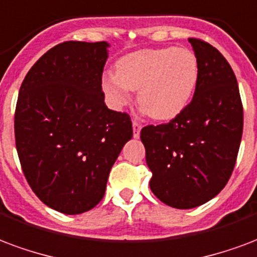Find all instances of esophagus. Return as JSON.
<instances>
[{"mask_svg": "<svg viewBox=\"0 0 257 257\" xmlns=\"http://www.w3.org/2000/svg\"><path fill=\"white\" fill-rule=\"evenodd\" d=\"M132 128H134V138L138 139L140 136V131H142V125L138 122V121H134L132 122Z\"/></svg>", "mask_w": 257, "mask_h": 257, "instance_id": "1", "label": "esophagus"}]
</instances>
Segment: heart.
I'll use <instances>...</instances> for the list:
<instances>
[{
  "label": "heart",
  "mask_w": 257,
  "mask_h": 257,
  "mask_svg": "<svg viewBox=\"0 0 257 257\" xmlns=\"http://www.w3.org/2000/svg\"><path fill=\"white\" fill-rule=\"evenodd\" d=\"M199 60L187 47L146 49L122 57L115 75L102 77V90L114 107H122L138 91V103L148 117L170 121L187 109L199 81Z\"/></svg>",
  "instance_id": "obj_1"
}]
</instances>
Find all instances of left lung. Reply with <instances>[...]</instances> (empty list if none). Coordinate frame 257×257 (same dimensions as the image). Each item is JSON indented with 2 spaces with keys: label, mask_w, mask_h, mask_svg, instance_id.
<instances>
[{
  "label": "left lung",
  "mask_w": 257,
  "mask_h": 257,
  "mask_svg": "<svg viewBox=\"0 0 257 257\" xmlns=\"http://www.w3.org/2000/svg\"><path fill=\"white\" fill-rule=\"evenodd\" d=\"M199 60L193 99L165 125L140 139L153 173L150 188L167 206L189 210L215 197L229 181L242 136V104L231 66L215 47L189 39Z\"/></svg>",
  "instance_id": "1"
}]
</instances>
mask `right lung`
I'll return each mask as SVG.
<instances>
[{
  "label": "right lung",
  "mask_w": 257,
  "mask_h": 257,
  "mask_svg": "<svg viewBox=\"0 0 257 257\" xmlns=\"http://www.w3.org/2000/svg\"><path fill=\"white\" fill-rule=\"evenodd\" d=\"M107 42H64L45 53L23 81L15 138L28 184L66 215L104 196L109 173L132 139L128 114L110 110L102 92Z\"/></svg>",
  "instance_id": "add662e5"
}]
</instances>
